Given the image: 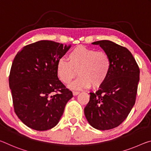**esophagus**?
Masks as SVG:
<instances>
[{"instance_id": "1", "label": "esophagus", "mask_w": 151, "mask_h": 151, "mask_svg": "<svg viewBox=\"0 0 151 151\" xmlns=\"http://www.w3.org/2000/svg\"><path fill=\"white\" fill-rule=\"evenodd\" d=\"M80 93V92H76V91H73V96H77Z\"/></svg>"}]
</instances>
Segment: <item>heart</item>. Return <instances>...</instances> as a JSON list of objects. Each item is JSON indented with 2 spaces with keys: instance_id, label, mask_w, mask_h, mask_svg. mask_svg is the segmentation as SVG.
I'll return each mask as SVG.
<instances>
[{
  "instance_id": "b5f03b06",
  "label": "heart",
  "mask_w": 151,
  "mask_h": 151,
  "mask_svg": "<svg viewBox=\"0 0 151 151\" xmlns=\"http://www.w3.org/2000/svg\"><path fill=\"white\" fill-rule=\"evenodd\" d=\"M68 61L59 59L56 71L59 78L68 84L76 77L77 73L80 76L71 83L73 90H81L92 87L100 88L106 82L111 70V61L104 51L78 45L73 48L68 55Z\"/></svg>"
}]
</instances>
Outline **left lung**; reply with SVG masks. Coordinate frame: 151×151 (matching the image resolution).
Masks as SVG:
<instances>
[{
    "mask_svg": "<svg viewBox=\"0 0 151 151\" xmlns=\"http://www.w3.org/2000/svg\"><path fill=\"white\" fill-rule=\"evenodd\" d=\"M111 61L109 76L96 93L90 92L84 108L85 116L92 127L112 129L122 123L134 106L140 70L129 50L112 41H95Z\"/></svg>",
    "mask_w": 151,
    "mask_h": 151,
    "instance_id": "left-lung-1",
    "label": "left lung"
}]
</instances>
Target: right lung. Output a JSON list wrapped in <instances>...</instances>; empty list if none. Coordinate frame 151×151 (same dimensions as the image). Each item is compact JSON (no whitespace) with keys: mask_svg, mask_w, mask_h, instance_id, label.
<instances>
[{"mask_svg":"<svg viewBox=\"0 0 151 151\" xmlns=\"http://www.w3.org/2000/svg\"><path fill=\"white\" fill-rule=\"evenodd\" d=\"M70 47L42 40L24 47L14 59L9 87L14 112L32 129L43 131L55 127L73 97L56 71L58 60Z\"/></svg>","mask_w":151,"mask_h":151,"instance_id":"right-lung-1","label":"right lung"}]
</instances>
